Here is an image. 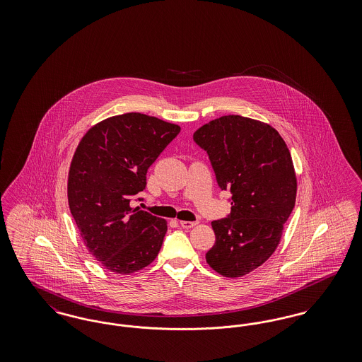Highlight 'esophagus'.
Here are the masks:
<instances>
[{"label":"esophagus","mask_w":362,"mask_h":362,"mask_svg":"<svg viewBox=\"0 0 362 362\" xmlns=\"http://www.w3.org/2000/svg\"><path fill=\"white\" fill-rule=\"evenodd\" d=\"M198 224L197 221H180V226H183V228H192V226H195V225Z\"/></svg>","instance_id":"obj_1"}]
</instances>
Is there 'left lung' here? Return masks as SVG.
<instances>
[{
    "mask_svg": "<svg viewBox=\"0 0 362 362\" xmlns=\"http://www.w3.org/2000/svg\"><path fill=\"white\" fill-rule=\"evenodd\" d=\"M205 149L221 189L232 194L230 214L213 221L216 243L209 266L228 278L258 269L276 251L296 204L292 156L274 127L225 115L194 133Z\"/></svg>",
    "mask_w": 362,
    "mask_h": 362,
    "instance_id": "left-lung-1",
    "label": "left lung"
}]
</instances>
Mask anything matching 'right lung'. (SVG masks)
<instances>
[{
	"mask_svg": "<svg viewBox=\"0 0 362 362\" xmlns=\"http://www.w3.org/2000/svg\"><path fill=\"white\" fill-rule=\"evenodd\" d=\"M180 126L139 112L96 123L70 164L68 201L88 251L107 270L130 274L155 260L167 221L130 206L146 173Z\"/></svg>",
	"mask_w": 362,
	"mask_h": 362,
	"instance_id": "add662e5",
	"label": "right lung"
}]
</instances>
